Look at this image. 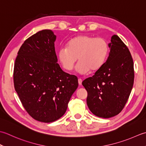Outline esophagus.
I'll return each mask as SVG.
<instances>
[{
	"mask_svg": "<svg viewBox=\"0 0 146 146\" xmlns=\"http://www.w3.org/2000/svg\"><path fill=\"white\" fill-rule=\"evenodd\" d=\"M82 81L81 79H78V83H79V85L82 84Z\"/></svg>",
	"mask_w": 146,
	"mask_h": 146,
	"instance_id": "esophagus-1",
	"label": "esophagus"
}]
</instances>
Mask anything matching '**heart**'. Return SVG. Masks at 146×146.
<instances>
[{"label":"heart","mask_w":146,"mask_h":146,"mask_svg":"<svg viewBox=\"0 0 146 146\" xmlns=\"http://www.w3.org/2000/svg\"><path fill=\"white\" fill-rule=\"evenodd\" d=\"M108 53V45L104 38L83 35L74 38L68 42L66 48L59 50L58 56L62 66L67 71L73 69L78 59L80 62L76 67L77 72L84 74L90 70H100Z\"/></svg>","instance_id":"1"}]
</instances>
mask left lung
Masks as SVG:
<instances>
[{
  "instance_id": "left-lung-1",
  "label": "left lung",
  "mask_w": 146,
  "mask_h": 146,
  "mask_svg": "<svg viewBox=\"0 0 146 146\" xmlns=\"http://www.w3.org/2000/svg\"><path fill=\"white\" fill-rule=\"evenodd\" d=\"M108 46L110 52L102 68L82 82L88 92L89 109L104 118L114 117L122 110L134 81L133 59L127 46L114 35Z\"/></svg>"
}]
</instances>
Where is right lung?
Listing matches in <instances>:
<instances>
[{
	"instance_id": "right-lung-1",
	"label": "right lung",
	"mask_w": 146,
	"mask_h": 146,
	"mask_svg": "<svg viewBox=\"0 0 146 146\" xmlns=\"http://www.w3.org/2000/svg\"><path fill=\"white\" fill-rule=\"evenodd\" d=\"M56 36L43 29L25 40L14 68V88L32 118L50 123L62 117L78 87L76 76L64 72L57 63Z\"/></svg>"
}]
</instances>
